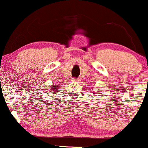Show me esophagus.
Segmentation results:
<instances>
[{
	"instance_id": "esophagus-1",
	"label": "esophagus",
	"mask_w": 148,
	"mask_h": 148,
	"mask_svg": "<svg viewBox=\"0 0 148 148\" xmlns=\"http://www.w3.org/2000/svg\"><path fill=\"white\" fill-rule=\"evenodd\" d=\"M71 81H72V82H78V81H79V79H76V78H73L72 80H71Z\"/></svg>"
}]
</instances>
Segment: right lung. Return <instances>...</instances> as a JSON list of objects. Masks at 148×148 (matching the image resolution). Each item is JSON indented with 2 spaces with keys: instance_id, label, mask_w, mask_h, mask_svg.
I'll return each mask as SVG.
<instances>
[{
  "instance_id": "add662e5",
  "label": "right lung",
  "mask_w": 148,
  "mask_h": 148,
  "mask_svg": "<svg viewBox=\"0 0 148 148\" xmlns=\"http://www.w3.org/2000/svg\"><path fill=\"white\" fill-rule=\"evenodd\" d=\"M59 86H60L55 85L53 87H51L52 89H51V90H50V92H52L53 93L54 91H56V90H58V88H59ZM57 92H58V91H57Z\"/></svg>"
}]
</instances>
